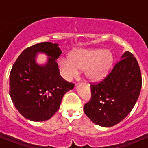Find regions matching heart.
Returning <instances> with one entry per match:
<instances>
[{"label":"heart","instance_id":"heart-1","mask_svg":"<svg viewBox=\"0 0 148 148\" xmlns=\"http://www.w3.org/2000/svg\"><path fill=\"white\" fill-rule=\"evenodd\" d=\"M113 64V56L108 51L101 49H78L72 52L69 58L59 61V68L63 75L70 78L84 70L88 79L98 81L104 78Z\"/></svg>","mask_w":148,"mask_h":148}]
</instances>
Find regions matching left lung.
I'll list each match as a JSON object with an SVG mask.
<instances>
[{
    "label": "left lung",
    "instance_id": "obj_1",
    "mask_svg": "<svg viewBox=\"0 0 148 148\" xmlns=\"http://www.w3.org/2000/svg\"><path fill=\"white\" fill-rule=\"evenodd\" d=\"M90 84L91 99L84 112L95 125L114 126L131 112L139 96L142 75L138 61L125 52L102 82Z\"/></svg>",
    "mask_w": 148,
    "mask_h": 148
}]
</instances>
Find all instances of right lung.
I'll return each mask as SVG.
<instances>
[{
	"mask_svg": "<svg viewBox=\"0 0 148 148\" xmlns=\"http://www.w3.org/2000/svg\"><path fill=\"white\" fill-rule=\"evenodd\" d=\"M38 52L49 56L38 65ZM61 52L58 44L43 42L27 48L18 56L10 75V95L18 112L33 121L48 120L58 110L61 100L74 84L61 76L56 60Z\"/></svg>",
	"mask_w": 148,
	"mask_h": 148,
	"instance_id": "add662e5",
	"label": "right lung"
}]
</instances>
